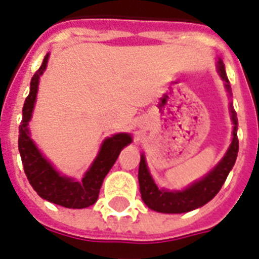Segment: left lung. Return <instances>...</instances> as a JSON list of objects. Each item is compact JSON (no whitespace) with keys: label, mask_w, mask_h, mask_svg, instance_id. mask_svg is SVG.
<instances>
[{"label":"left lung","mask_w":259,"mask_h":259,"mask_svg":"<svg viewBox=\"0 0 259 259\" xmlns=\"http://www.w3.org/2000/svg\"><path fill=\"white\" fill-rule=\"evenodd\" d=\"M219 73L224 81L227 82L226 87L230 92V84L226 74V68L223 61H219ZM231 116L234 122V138L231 143L226 156L223 160L214 167L213 171L206 175L200 182H195L189 189L183 191H165L160 190L156 186L151 174L148 171L145 157L141 156L140 160V168H138V183H140V191H141V198L147 204L148 208L152 210L160 213H185L200 208L202 205L208 204L213 197L220 191L222 186L226 182L227 177L230 174L231 168L234 167L238 151H239V140H238V118L235 112L232 104H231Z\"/></svg>","instance_id":"left-lung-1"}]
</instances>
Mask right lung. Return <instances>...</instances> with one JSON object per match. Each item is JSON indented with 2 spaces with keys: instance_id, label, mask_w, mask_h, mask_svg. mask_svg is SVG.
Segmentation results:
<instances>
[{
  "instance_id": "obj_1",
  "label": "right lung",
  "mask_w": 259,
  "mask_h": 259,
  "mask_svg": "<svg viewBox=\"0 0 259 259\" xmlns=\"http://www.w3.org/2000/svg\"><path fill=\"white\" fill-rule=\"evenodd\" d=\"M49 55L45 57L40 68L37 69L31 80V90L23 107V119L19 126V151L24 167V172L33 190L45 200L65 208L82 209L96 202L104 177L111 169L122 148L132 143L129 134H115L103 143L94 164L87 171L81 182H76L70 178L61 177L49 161L37 151L32 140L29 138L28 122L31 119L33 104L37 94L39 77L47 66Z\"/></svg>"
}]
</instances>
